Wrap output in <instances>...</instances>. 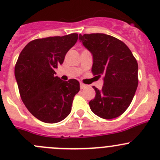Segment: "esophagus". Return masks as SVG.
I'll return each instance as SVG.
<instances>
[{"label":"esophagus","mask_w":160,"mask_h":160,"mask_svg":"<svg viewBox=\"0 0 160 160\" xmlns=\"http://www.w3.org/2000/svg\"><path fill=\"white\" fill-rule=\"evenodd\" d=\"M87 88V85L83 84V83H80V89H84V88Z\"/></svg>","instance_id":"esophagus-1"}]
</instances>
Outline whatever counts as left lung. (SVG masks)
Here are the masks:
<instances>
[{"label": "left lung", "instance_id": "1", "mask_svg": "<svg viewBox=\"0 0 160 160\" xmlns=\"http://www.w3.org/2000/svg\"><path fill=\"white\" fill-rule=\"evenodd\" d=\"M93 55L92 72L104 77L101 90L93 87L95 98L89 102L91 111L104 119L122 115L129 107L138 83V62L122 41L103 33L79 36Z\"/></svg>", "mask_w": 160, "mask_h": 160}]
</instances>
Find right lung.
<instances>
[{"label": "right lung", "instance_id": "right-lung-1", "mask_svg": "<svg viewBox=\"0 0 160 160\" xmlns=\"http://www.w3.org/2000/svg\"><path fill=\"white\" fill-rule=\"evenodd\" d=\"M78 39V34L32 40L21 52L14 67L21 98L34 117L46 123L61 122L70 114L80 90L75 79L64 81L55 69Z\"/></svg>", "mask_w": 160, "mask_h": 160}]
</instances>
